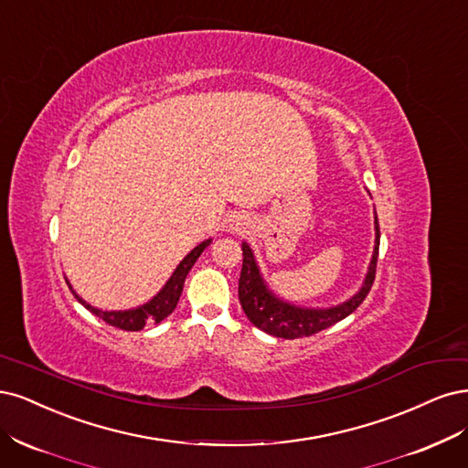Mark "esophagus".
<instances>
[{"label":"esophagus","instance_id":"obj_1","mask_svg":"<svg viewBox=\"0 0 468 468\" xmlns=\"http://www.w3.org/2000/svg\"><path fill=\"white\" fill-rule=\"evenodd\" d=\"M240 225H243V223H240L239 219H237V221H233V225H231V231H239Z\"/></svg>","mask_w":468,"mask_h":468}]
</instances>
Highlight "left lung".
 Returning a JSON list of instances; mask_svg holds the SVG:
<instances>
[{"label":"left lung","instance_id":"1","mask_svg":"<svg viewBox=\"0 0 468 468\" xmlns=\"http://www.w3.org/2000/svg\"><path fill=\"white\" fill-rule=\"evenodd\" d=\"M379 239H381L379 221H377V214H375V250H373L367 278L364 285H361V290L352 299H348L346 303L338 307H330V309H301L276 299L266 290L259 268H256L250 247L243 243V268H240V278H239L240 307H243L249 321L256 328H261L264 333L278 338L293 340V338H303V336H313L316 333H321V330L346 319V316L354 313L361 303H364V299L367 297L375 280L377 256H379Z\"/></svg>","mask_w":468,"mask_h":468}]
</instances>
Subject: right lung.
Instances as JSON below:
<instances>
[{"instance_id": "1", "label": "right lung", "mask_w": 468, "mask_h": 468, "mask_svg": "<svg viewBox=\"0 0 468 468\" xmlns=\"http://www.w3.org/2000/svg\"><path fill=\"white\" fill-rule=\"evenodd\" d=\"M209 243H212V240H204L202 245H198L194 250H190L185 256V261L176 266L175 274L171 276L167 285H165V288L152 301H149V303H145L138 309H132V311H101V309L87 305L80 295H75V292H71V293L75 295V299H78L83 307H87L93 314H97L99 319H102L104 323L111 324V326L122 328V330H142L147 324H157L165 319V316H169L175 311V307L178 303V297H180V293H183V285H185L186 274L190 272V268L194 266L196 261H198V256L204 252V249Z\"/></svg>"}]
</instances>
